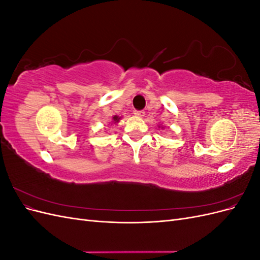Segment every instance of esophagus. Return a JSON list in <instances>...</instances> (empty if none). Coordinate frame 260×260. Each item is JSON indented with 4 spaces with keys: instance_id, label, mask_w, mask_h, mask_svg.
I'll list each match as a JSON object with an SVG mask.
<instances>
[{
    "instance_id": "1",
    "label": "esophagus",
    "mask_w": 260,
    "mask_h": 260,
    "mask_svg": "<svg viewBox=\"0 0 260 260\" xmlns=\"http://www.w3.org/2000/svg\"><path fill=\"white\" fill-rule=\"evenodd\" d=\"M133 114H135L137 117H144V115H145L144 111H135L133 112Z\"/></svg>"
}]
</instances>
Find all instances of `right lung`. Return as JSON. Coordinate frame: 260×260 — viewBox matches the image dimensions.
Wrapping results in <instances>:
<instances>
[{
	"label": "right lung",
	"mask_w": 260,
	"mask_h": 260,
	"mask_svg": "<svg viewBox=\"0 0 260 260\" xmlns=\"http://www.w3.org/2000/svg\"><path fill=\"white\" fill-rule=\"evenodd\" d=\"M113 119H114V121H115V123H116V122H118V121H119V119H120V117H118V116H114V117H113Z\"/></svg>",
	"instance_id": "1"
}]
</instances>
